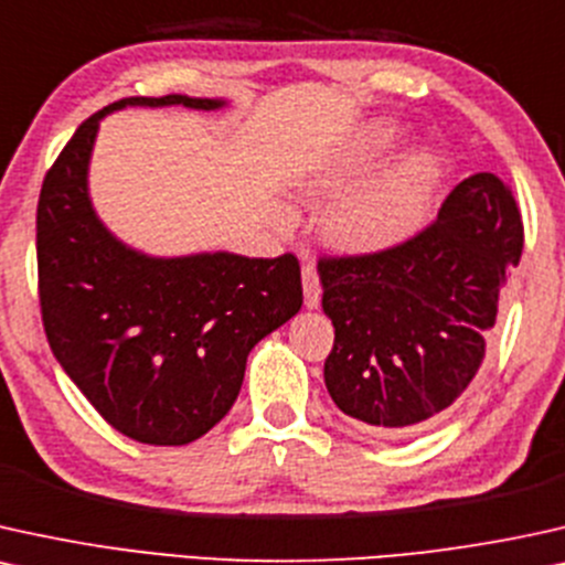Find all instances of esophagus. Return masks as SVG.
<instances>
[{"instance_id": "esophagus-1", "label": "esophagus", "mask_w": 565, "mask_h": 565, "mask_svg": "<svg viewBox=\"0 0 565 565\" xmlns=\"http://www.w3.org/2000/svg\"><path fill=\"white\" fill-rule=\"evenodd\" d=\"M302 291H305V307H318L320 302V278L316 266L305 263L302 266Z\"/></svg>"}]
</instances>
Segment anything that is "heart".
<instances>
[{"label": "heart", "mask_w": 565, "mask_h": 565, "mask_svg": "<svg viewBox=\"0 0 565 565\" xmlns=\"http://www.w3.org/2000/svg\"><path fill=\"white\" fill-rule=\"evenodd\" d=\"M367 153L349 159L328 171L312 195H331L344 188L356 163H365ZM440 184V161L433 151H417L388 169L381 180L354 192L326 218V237L349 253H375L409 239L423 230L430 216L435 192Z\"/></svg>", "instance_id": "1"}]
</instances>
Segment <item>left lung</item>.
Instances as JSON below:
<instances>
[{"label": "left lung", "instance_id": "left-lung-1", "mask_svg": "<svg viewBox=\"0 0 565 565\" xmlns=\"http://www.w3.org/2000/svg\"><path fill=\"white\" fill-rule=\"evenodd\" d=\"M521 247L516 198L480 171L412 239L320 260L323 312L335 328L323 367L333 404L383 438L435 423L482 365Z\"/></svg>", "mask_w": 565, "mask_h": 565}]
</instances>
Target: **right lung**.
<instances>
[{"instance_id":"right-lung-1","label":"right lung","mask_w":565,"mask_h":565,"mask_svg":"<svg viewBox=\"0 0 565 565\" xmlns=\"http://www.w3.org/2000/svg\"><path fill=\"white\" fill-rule=\"evenodd\" d=\"M213 111L221 98L132 96L77 127L46 171L35 211L41 318L64 373L127 438L198 440L237 402L247 354L302 307L291 253L153 258L102 224L88 195L98 125L125 106Z\"/></svg>"}]
</instances>
